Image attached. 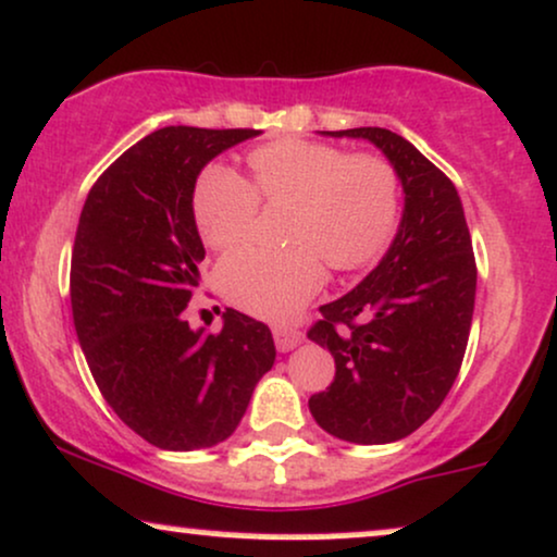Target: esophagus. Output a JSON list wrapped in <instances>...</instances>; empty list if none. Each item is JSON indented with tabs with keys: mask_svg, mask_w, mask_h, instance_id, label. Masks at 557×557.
Wrapping results in <instances>:
<instances>
[{
	"mask_svg": "<svg viewBox=\"0 0 557 557\" xmlns=\"http://www.w3.org/2000/svg\"><path fill=\"white\" fill-rule=\"evenodd\" d=\"M305 333L299 329H292V325H273V342H276L278 351H292L294 346L302 344Z\"/></svg>",
	"mask_w": 557,
	"mask_h": 557,
	"instance_id": "esophagus-1",
	"label": "esophagus"
}]
</instances>
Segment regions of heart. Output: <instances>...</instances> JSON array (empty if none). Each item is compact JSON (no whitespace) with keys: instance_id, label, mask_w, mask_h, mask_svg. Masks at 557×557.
<instances>
[{"instance_id":"heart-1","label":"heart","mask_w":557,"mask_h":557,"mask_svg":"<svg viewBox=\"0 0 557 557\" xmlns=\"http://www.w3.org/2000/svg\"><path fill=\"white\" fill-rule=\"evenodd\" d=\"M247 185L224 163L202 169L193 195L200 237L215 250L252 234L258 200L289 202L284 250L245 247L219 268L221 289L258 318L297 315L323 286V258L336 271H357L385 250L401 211L398 174L383 156L346 153L312 140H278L247 156Z\"/></svg>"}]
</instances>
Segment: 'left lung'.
Here are the masks:
<instances>
[{"instance_id": "8db88e82", "label": "left lung", "mask_w": 557, "mask_h": 557, "mask_svg": "<svg viewBox=\"0 0 557 557\" xmlns=\"http://www.w3.org/2000/svg\"><path fill=\"white\" fill-rule=\"evenodd\" d=\"M381 148L404 187V215L377 268L320 307L307 338L329 349L336 377L310 396L325 433L381 446L414 433L459 375L474 315L476 263L454 182L383 127L323 133Z\"/></svg>"}]
</instances>
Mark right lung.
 <instances>
[{
  "mask_svg": "<svg viewBox=\"0 0 557 557\" xmlns=\"http://www.w3.org/2000/svg\"><path fill=\"white\" fill-rule=\"evenodd\" d=\"M255 135L156 129L98 176L83 206L70 271L77 342L114 414L156 448L226 441L276 359L271 329L232 307L219 333L185 320L206 258L195 182L208 161Z\"/></svg>",
  "mask_w": 557,
  "mask_h": 557,
  "instance_id": "add662e5",
  "label": "right lung"
}]
</instances>
